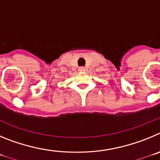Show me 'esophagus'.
<instances>
[{"instance_id":"34e87169","label":"esophagus","mask_w":160,"mask_h":160,"mask_svg":"<svg viewBox=\"0 0 160 160\" xmlns=\"http://www.w3.org/2000/svg\"><path fill=\"white\" fill-rule=\"evenodd\" d=\"M79 71L85 72V71H86V68H85V67H80V68H79Z\"/></svg>"}]
</instances>
